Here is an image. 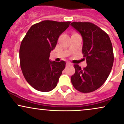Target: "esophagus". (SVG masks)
<instances>
[{"mask_svg":"<svg viewBox=\"0 0 124 124\" xmlns=\"http://www.w3.org/2000/svg\"><path fill=\"white\" fill-rule=\"evenodd\" d=\"M66 65V66H70V65H72V63H70V62H67Z\"/></svg>","mask_w":124,"mask_h":124,"instance_id":"34e87169","label":"esophagus"}]
</instances>
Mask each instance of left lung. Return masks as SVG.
Listing matches in <instances>:
<instances>
[{
  "label": "left lung",
  "instance_id": "left-lung-1",
  "mask_svg": "<svg viewBox=\"0 0 124 124\" xmlns=\"http://www.w3.org/2000/svg\"><path fill=\"white\" fill-rule=\"evenodd\" d=\"M71 26L79 32L83 39L82 52L87 66L82 69L75 65V73L71 82L77 90L90 93L104 83L114 62L113 49L110 38L96 25L89 22H73Z\"/></svg>",
  "mask_w": 124,
  "mask_h": 124
}]
</instances>
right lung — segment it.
I'll return each mask as SVG.
<instances>
[{
	"instance_id": "add662e5",
	"label": "right lung",
	"mask_w": 124,
	"mask_h": 124,
	"mask_svg": "<svg viewBox=\"0 0 124 124\" xmlns=\"http://www.w3.org/2000/svg\"><path fill=\"white\" fill-rule=\"evenodd\" d=\"M70 21L45 20L34 24L21 43L20 62L23 74L34 89L47 92L57 85L66 62L49 59L58 38L69 27Z\"/></svg>"
}]
</instances>
